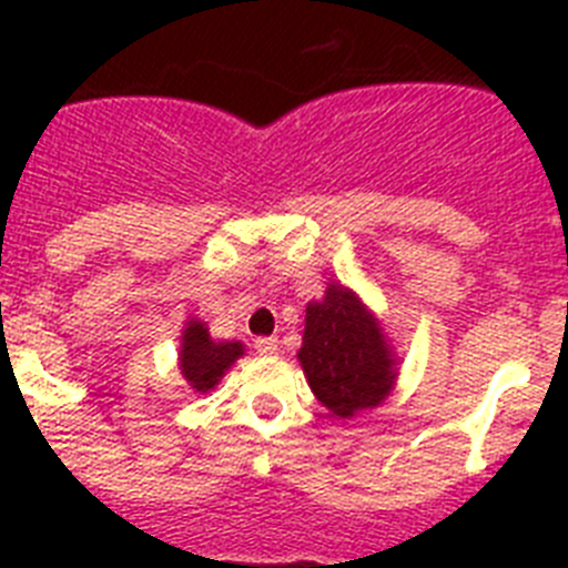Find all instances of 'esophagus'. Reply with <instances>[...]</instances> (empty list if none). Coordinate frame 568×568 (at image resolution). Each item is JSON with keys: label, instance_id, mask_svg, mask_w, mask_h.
I'll list each match as a JSON object with an SVG mask.
<instances>
[{"label": "esophagus", "instance_id": "obj_1", "mask_svg": "<svg viewBox=\"0 0 568 568\" xmlns=\"http://www.w3.org/2000/svg\"><path fill=\"white\" fill-rule=\"evenodd\" d=\"M255 353H258V355H275V353H278V341H275V338H255Z\"/></svg>", "mask_w": 568, "mask_h": 568}]
</instances>
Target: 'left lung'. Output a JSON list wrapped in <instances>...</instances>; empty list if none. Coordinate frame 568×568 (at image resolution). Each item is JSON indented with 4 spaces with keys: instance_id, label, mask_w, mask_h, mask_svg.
Listing matches in <instances>:
<instances>
[{
    "instance_id": "1",
    "label": "left lung",
    "mask_w": 568,
    "mask_h": 568,
    "mask_svg": "<svg viewBox=\"0 0 568 568\" xmlns=\"http://www.w3.org/2000/svg\"><path fill=\"white\" fill-rule=\"evenodd\" d=\"M298 361L315 398L338 418L378 406L398 375L378 318L335 281L324 298L307 304Z\"/></svg>"
}]
</instances>
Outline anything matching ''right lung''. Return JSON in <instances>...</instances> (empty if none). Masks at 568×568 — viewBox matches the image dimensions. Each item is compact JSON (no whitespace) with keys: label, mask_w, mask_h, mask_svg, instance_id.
<instances>
[{"label":"right lung","mask_w":568,"mask_h":568,"mask_svg":"<svg viewBox=\"0 0 568 568\" xmlns=\"http://www.w3.org/2000/svg\"><path fill=\"white\" fill-rule=\"evenodd\" d=\"M241 355H244L241 341H213L207 327H204V321L199 318H190L184 324L179 369H182L184 381L195 393H210Z\"/></svg>","instance_id":"obj_1"}]
</instances>
